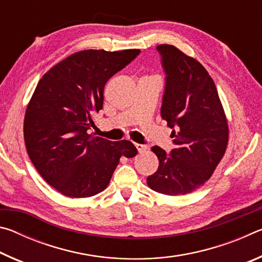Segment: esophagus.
I'll use <instances>...</instances> for the list:
<instances>
[{"mask_svg":"<svg viewBox=\"0 0 262 262\" xmlns=\"http://www.w3.org/2000/svg\"><path fill=\"white\" fill-rule=\"evenodd\" d=\"M135 147L137 149V151L139 152H143L147 150V145H143V144H139V143H135Z\"/></svg>","mask_w":262,"mask_h":262,"instance_id":"1","label":"esophagus"}]
</instances>
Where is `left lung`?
Segmentation results:
<instances>
[{"instance_id":"8db88e82","label":"left lung","mask_w":262,"mask_h":262,"mask_svg":"<svg viewBox=\"0 0 262 262\" xmlns=\"http://www.w3.org/2000/svg\"><path fill=\"white\" fill-rule=\"evenodd\" d=\"M165 73L162 118L172 128L174 149L151 148L159 161L147 178L155 192L188 194L210 178L223 158L229 127L214 81L206 68L172 45H159Z\"/></svg>"}]
</instances>
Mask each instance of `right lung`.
<instances>
[{
    "label": "right lung",
    "instance_id": "1",
    "mask_svg": "<svg viewBox=\"0 0 262 262\" xmlns=\"http://www.w3.org/2000/svg\"><path fill=\"white\" fill-rule=\"evenodd\" d=\"M140 50L75 53L39 81L24 118L29 157L43 179L69 198L94 196L107 187L120 157H134L130 141L89 134L103 108L104 86Z\"/></svg>",
    "mask_w": 262,
    "mask_h": 262
}]
</instances>
